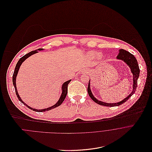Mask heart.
I'll return each mask as SVG.
<instances>
[{
    "label": "heart",
    "instance_id": "obj_1",
    "mask_svg": "<svg viewBox=\"0 0 152 152\" xmlns=\"http://www.w3.org/2000/svg\"><path fill=\"white\" fill-rule=\"evenodd\" d=\"M90 54L91 55H92V56H97L98 55V54L96 53H95V52H92L90 53Z\"/></svg>",
    "mask_w": 152,
    "mask_h": 152
}]
</instances>
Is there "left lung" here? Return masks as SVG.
<instances>
[{
    "label": "left lung",
    "instance_id": "1",
    "mask_svg": "<svg viewBox=\"0 0 152 152\" xmlns=\"http://www.w3.org/2000/svg\"><path fill=\"white\" fill-rule=\"evenodd\" d=\"M116 59L122 60L130 68L131 71L133 75V85H132V90L131 93L126 96L125 99L122 100L120 102H116V103H107L103 101H101L98 99H97L93 95L92 91H91L90 88V80H89L88 85L87 87V92L89 96L92 99L94 102L97 103L98 104H99L103 106H107V107H115V106H119L120 105L125 103L128 99L132 96L136 90L137 87V80L138 79L139 75H140V69L138 66V64L137 62V60L136 58L134 57L133 54L130 53L129 52L124 50V49H120L119 53L118 55L116 57Z\"/></svg>",
    "mask_w": 152,
    "mask_h": 152
}]
</instances>
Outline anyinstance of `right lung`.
<instances>
[{"label":"right lung","instance_id":"add662e5","mask_svg":"<svg viewBox=\"0 0 152 152\" xmlns=\"http://www.w3.org/2000/svg\"><path fill=\"white\" fill-rule=\"evenodd\" d=\"M44 49L43 48H39L38 50H36L35 51H30V53L26 54V55H24L23 57H22L21 58H20V60L18 61L16 66H15V70H14V74H13V77H12V82H13V85L14 86V88H15V92H16V95L18 99V100L21 102L23 103V104H24L26 106H27L28 108H30V110H32L33 111H37V112H44V111H49L50 110H52L53 108H55L57 107H58L59 105H60L62 104V103L64 102V101L65 100L66 96V95H67V93H68V84L70 83V81H71V80H69L66 82H65L62 86V94H61V95H60V98L58 100V101L57 102V103L54 105H53V106L51 107H50L48 108H44V109H41V110H38V109H35V108H33L32 107H29L28 105H27L23 101V100L21 99V98L20 97V95H18V91H17V86H16V78H17V74H18V71H19V69L21 65V64L25 61V60L28 58L30 56H31L32 55L34 54H36L37 53H38V51H42Z\"/></svg>","mask_w":152,"mask_h":152}]
</instances>
